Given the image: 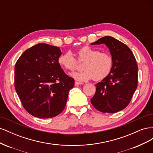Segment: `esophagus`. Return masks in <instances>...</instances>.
I'll use <instances>...</instances> for the list:
<instances>
[{
  "label": "esophagus",
  "mask_w": 153,
  "mask_h": 153,
  "mask_svg": "<svg viewBox=\"0 0 153 153\" xmlns=\"http://www.w3.org/2000/svg\"><path fill=\"white\" fill-rule=\"evenodd\" d=\"M75 85H82L83 83L82 82H78V81H75Z\"/></svg>",
  "instance_id": "1"
}]
</instances>
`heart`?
<instances>
[{"instance_id": "1", "label": "heart", "mask_w": 153, "mask_h": 153, "mask_svg": "<svg viewBox=\"0 0 153 153\" xmlns=\"http://www.w3.org/2000/svg\"><path fill=\"white\" fill-rule=\"evenodd\" d=\"M77 59L83 62L81 72L72 74L75 79L85 81L93 79L99 81L104 79L112 71L113 58L109 53L100 52V50L89 46H84L76 52ZM58 62L62 68L73 71L78 67V61L70 51L61 54L58 58Z\"/></svg>"}]
</instances>
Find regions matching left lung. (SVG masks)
<instances>
[{"instance_id":"8db88e82","label":"left lung","mask_w":153,"mask_h":153,"mask_svg":"<svg viewBox=\"0 0 153 153\" xmlns=\"http://www.w3.org/2000/svg\"><path fill=\"white\" fill-rule=\"evenodd\" d=\"M105 44L113 58L109 75L96 84L92 105L103 113H115L125 108L138 85V66L131 50L113 37H103L91 45Z\"/></svg>"}]
</instances>
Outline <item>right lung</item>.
Wrapping results in <instances>:
<instances>
[{
  "instance_id": "obj_1",
  "label": "right lung",
  "mask_w": 153,
  "mask_h": 153,
  "mask_svg": "<svg viewBox=\"0 0 153 153\" xmlns=\"http://www.w3.org/2000/svg\"><path fill=\"white\" fill-rule=\"evenodd\" d=\"M59 47L39 43L26 50L15 66V87L23 106L34 117L52 118L61 114L75 81L58 62Z\"/></svg>"
}]
</instances>
